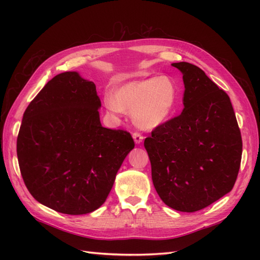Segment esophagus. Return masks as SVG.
<instances>
[{
  "label": "esophagus",
  "instance_id": "1",
  "mask_svg": "<svg viewBox=\"0 0 260 260\" xmlns=\"http://www.w3.org/2000/svg\"><path fill=\"white\" fill-rule=\"evenodd\" d=\"M132 137H133V140H135V142H136V144H140V143H142V141H143V137L140 135V133H138V132H135L132 135Z\"/></svg>",
  "mask_w": 260,
  "mask_h": 260
}]
</instances>
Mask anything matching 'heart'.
I'll list each match as a JSON object with an SVG mask.
<instances>
[{"mask_svg": "<svg viewBox=\"0 0 260 260\" xmlns=\"http://www.w3.org/2000/svg\"><path fill=\"white\" fill-rule=\"evenodd\" d=\"M178 91L169 77L158 76L123 83L104 96L109 113L120 117L131 112L132 121L142 130H153L166 121L177 104Z\"/></svg>", "mask_w": 260, "mask_h": 260, "instance_id": "1", "label": "heart"}]
</instances>
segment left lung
I'll use <instances>...</instances> for the list:
<instances>
[{"label":"left lung","mask_w":260,"mask_h":260,"mask_svg":"<svg viewBox=\"0 0 260 260\" xmlns=\"http://www.w3.org/2000/svg\"><path fill=\"white\" fill-rule=\"evenodd\" d=\"M171 66L183 76L184 108L154 129L144 147L161 201L175 210L194 212L233 188L242 138L228 94L198 66L186 61Z\"/></svg>","instance_id":"obj_1"}]
</instances>
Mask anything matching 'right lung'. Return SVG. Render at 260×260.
Here are the masks:
<instances>
[{
	"label": "right lung",
	"instance_id": "obj_1",
	"mask_svg": "<svg viewBox=\"0 0 260 260\" xmlns=\"http://www.w3.org/2000/svg\"><path fill=\"white\" fill-rule=\"evenodd\" d=\"M93 81L77 72L55 76L23 113L17 138L19 168L42 205L84 215L103 205L125 157L131 135L104 128Z\"/></svg>",
	"mask_w": 260,
	"mask_h": 260
}]
</instances>
